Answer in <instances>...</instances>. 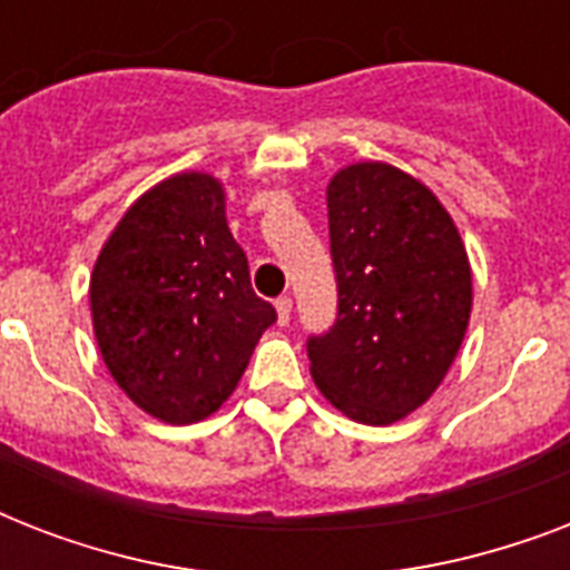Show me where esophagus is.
Returning <instances> with one entry per match:
<instances>
[{
    "label": "esophagus",
    "instance_id": "esophagus-1",
    "mask_svg": "<svg viewBox=\"0 0 570 570\" xmlns=\"http://www.w3.org/2000/svg\"><path fill=\"white\" fill-rule=\"evenodd\" d=\"M275 311H277V322L286 325V322H289V313H293V298H289V295H281V298L275 302Z\"/></svg>",
    "mask_w": 570,
    "mask_h": 570
}]
</instances>
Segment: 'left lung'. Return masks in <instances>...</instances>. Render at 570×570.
<instances>
[{
    "label": "left lung",
    "instance_id": "1",
    "mask_svg": "<svg viewBox=\"0 0 570 570\" xmlns=\"http://www.w3.org/2000/svg\"><path fill=\"white\" fill-rule=\"evenodd\" d=\"M337 320L307 340L311 375L348 420L390 425L459 355L473 284L459 227L411 174L357 163L328 183Z\"/></svg>",
    "mask_w": 570,
    "mask_h": 570
}]
</instances>
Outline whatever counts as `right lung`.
<instances>
[{"label":"right lung","instance_id":"right-lung-1","mask_svg":"<svg viewBox=\"0 0 570 570\" xmlns=\"http://www.w3.org/2000/svg\"><path fill=\"white\" fill-rule=\"evenodd\" d=\"M91 316L111 379L141 411L186 425L227 402L277 313L250 289L222 183L177 174L129 206L94 263Z\"/></svg>","mask_w":570,"mask_h":570}]
</instances>
